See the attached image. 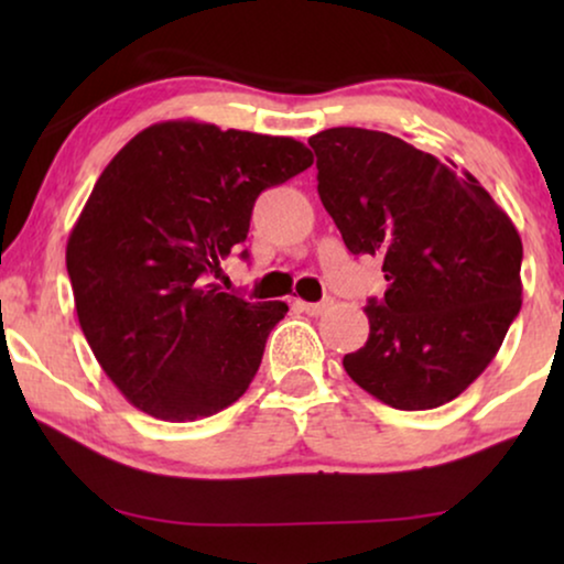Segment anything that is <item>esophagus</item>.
I'll use <instances>...</instances> for the list:
<instances>
[{
  "label": "esophagus",
  "mask_w": 564,
  "mask_h": 564,
  "mask_svg": "<svg viewBox=\"0 0 564 564\" xmlns=\"http://www.w3.org/2000/svg\"><path fill=\"white\" fill-rule=\"evenodd\" d=\"M295 307L307 315H323L330 307V300H323V303H305V300H295Z\"/></svg>",
  "instance_id": "esophagus-1"
}]
</instances>
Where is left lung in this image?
<instances>
[{
  "label": "left lung",
  "mask_w": 564,
  "mask_h": 564,
  "mask_svg": "<svg viewBox=\"0 0 564 564\" xmlns=\"http://www.w3.org/2000/svg\"><path fill=\"white\" fill-rule=\"evenodd\" d=\"M307 143L346 249L380 259L388 280L365 307L369 338L344 357L346 375L398 411L449 403L521 311L519 230L473 174L395 135L328 128Z\"/></svg>",
  "instance_id": "1"
}]
</instances>
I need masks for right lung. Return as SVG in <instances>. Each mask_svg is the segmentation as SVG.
<instances>
[{"instance_id": "right-lung-1", "label": "right lung", "mask_w": 564, "mask_h": 564, "mask_svg": "<svg viewBox=\"0 0 564 564\" xmlns=\"http://www.w3.org/2000/svg\"><path fill=\"white\" fill-rule=\"evenodd\" d=\"M311 164L295 138L166 120L99 174L66 269L99 367L138 411L197 421L249 390L288 305L228 295L210 274L246 241L261 192Z\"/></svg>"}]
</instances>
